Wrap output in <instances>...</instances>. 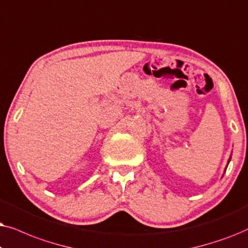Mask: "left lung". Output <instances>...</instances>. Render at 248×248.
<instances>
[{
    "label": "left lung",
    "mask_w": 248,
    "mask_h": 248,
    "mask_svg": "<svg viewBox=\"0 0 248 248\" xmlns=\"http://www.w3.org/2000/svg\"><path fill=\"white\" fill-rule=\"evenodd\" d=\"M230 160H232V156L229 157V160H228V163H227V167H228V164H229V162H230ZM227 167H226V169H224V172H226V170H227Z\"/></svg>",
    "instance_id": "obj_1"
}]
</instances>
